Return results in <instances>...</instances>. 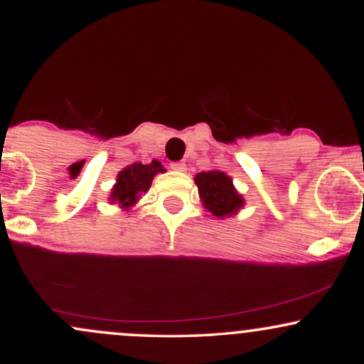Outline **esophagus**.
<instances>
[{"label": "esophagus", "instance_id": "1", "mask_svg": "<svg viewBox=\"0 0 364 364\" xmlns=\"http://www.w3.org/2000/svg\"><path fill=\"white\" fill-rule=\"evenodd\" d=\"M171 169L179 171V173H185L186 164H185V162H173V164H171Z\"/></svg>", "mask_w": 364, "mask_h": 364}]
</instances>
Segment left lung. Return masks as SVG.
<instances>
[{"mask_svg":"<svg viewBox=\"0 0 364 364\" xmlns=\"http://www.w3.org/2000/svg\"><path fill=\"white\" fill-rule=\"evenodd\" d=\"M195 185L198 186L200 202L214 217H232L245 207L243 195L237 193L232 178L223 171H202L195 176Z\"/></svg>","mask_w":364,"mask_h":364,"instance_id":"obj_1","label":"left lung"}]
</instances>
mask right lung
Masks as SVG:
<instances>
[{"label":"right lung","mask_w":364,"mask_h":364,"mask_svg":"<svg viewBox=\"0 0 364 364\" xmlns=\"http://www.w3.org/2000/svg\"><path fill=\"white\" fill-rule=\"evenodd\" d=\"M159 173H166V169L157 159H154L150 164L135 162V164L127 166L116 176L114 186L111 188L109 203H116L123 210H129L141 198V195L147 193L152 179Z\"/></svg>","instance_id":"add662e5"}]
</instances>
